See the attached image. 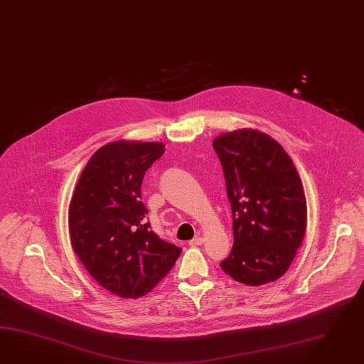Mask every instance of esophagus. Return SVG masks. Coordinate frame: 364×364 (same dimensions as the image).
<instances>
[{"instance_id":"esophagus-1","label":"esophagus","mask_w":364,"mask_h":364,"mask_svg":"<svg viewBox=\"0 0 364 364\" xmlns=\"http://www.w3.org/2000/svg\"><path fill=\"white\" fill-rule=\"evenodd\" d=\"M203 242H205V239H203V237H200V236H198V237H194L193 240H190V242H188V245H191V247H196V245L203 244Z\"/></svg>"}]
</instances>
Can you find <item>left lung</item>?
I'll use <instances>...</instances> for the list:
<instances>
[{"label":"left lung","mask_w":364,"mask_h":364,"mask_svg":"<svg viewBox=\"0 0 364 364\" xmlns=\"http://www.w3.org/2000/svg\"><path fill=\"white\" fill-rule=\"evenodd\" d=\"M213 146L232 207V251L220 262L233 280H279L301 247L308 207L299 171L270 136L251 128L222 133Z\"/></svg>","instance_id":"1"}]
</instances>
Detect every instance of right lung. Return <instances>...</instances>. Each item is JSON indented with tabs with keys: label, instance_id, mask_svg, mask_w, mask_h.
I'll use <instances>...</instances> for the list:
<instances>
[{
	"label": "right lung",
	"instance_id": "1",
	"mask_svg": "<svg viewBox=\"0 0 364 364\" xmlns=\"http://www.w3.org/2000/svg\"><path fill=\"white\" fill-rule=\"evenodd\" d=\"M164 151L162 142L104 145L87 162L68 207L76 256L104 289L122 299L149 293L182 252L150 231L141 202L145 171Z\"/></svg>",
	"mask_w": 364,
	"mask_h": 364
}]
</instances>
